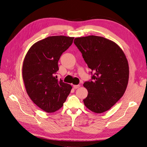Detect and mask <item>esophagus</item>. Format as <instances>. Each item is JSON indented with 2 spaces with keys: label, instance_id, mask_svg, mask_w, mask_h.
I'll use <instances>...</instances> for the list:
<instances>
[{
  "label": "esophagus",
  "instance_id": "1",
  "mask_svg": "<svg viewBox=\"0 0 147 147\" xmlns=\"http://www.w3.org/2000/svg\"><path fill=\"white\" fill-rule=\"evenodd\" d=\"M80 87V84H78V85H74V88L75 89H77V88H78Z\"/></svg>",
  "mask_w": 147,
  "mask_h": 147
}]
</instances>
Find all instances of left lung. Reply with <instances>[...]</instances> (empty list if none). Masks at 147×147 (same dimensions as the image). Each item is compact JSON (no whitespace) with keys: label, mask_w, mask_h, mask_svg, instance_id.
<instances>
[{"label":"left lung","mask_w":147,"mask_h":147,"mask_svg":"<svg viewBox=\"0 0 147 147\" xmlns=\"http://www.w3.org/2000/svg\"><path fill=\"white\" fill-rule=\"evenodd\" d=\"M75 45L91 70V81L83 84L88 91L84 104L92 112L109 110L123 96L129 80L128 62L116 43L104 37L89 35L75 38Z\"/></svg>","instance_id":"left-lung-1"}]
</instances>
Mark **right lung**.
<instances>
[{
  "mask_svg": "<svg viewBox=\"0 0 147 147\" xmlns=\"http://www.w3.org/2000/svg\"><path fill=\"white\" fill-rule=\"evenodd\" d=\"M74 37L57 35L41 40L30 48L22 75L26 92L34 103L47 113L61 109L70 94V84L56 79L58 61Z\"/></svg>",
  "mask_w": 147,
  "mask_h": 147,
  "instance_id": "right-lung-1",
  "label": "right lung"
}]
</instances>
